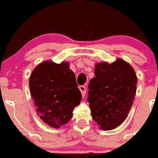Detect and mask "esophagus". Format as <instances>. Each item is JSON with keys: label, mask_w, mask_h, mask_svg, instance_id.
<instances>
[{"label": "esophagus", "mask_w": 158, "mask_h": 158, "mask_svg": "<svg viewBox=\"0 0 158 158\" xmlns=\"http://www.w3.org/2000/svg\"><path fill=\"white\" fill-rule=\"evenodd\" d=\"M79 90H80L82 97H84L85 96V94H86V88L85 86H79Z\"/></svg>", "instance_id": "34e87169"}]
</instances>
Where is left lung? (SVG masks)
<instances>
[{"label": "left lung", "mask_w": 158, "mask_h": 158, "mask_svg": "<svg viewBox=\"0 0 158 158\" xmlns=\"http://www.w3.org/2000/svg\"><path fill=\"white\" fill-rule=\"evenodd\" d=\"M94 73L88 97L92 118L99 128L109 131L124 122L131 110L137 76L131 65L120 59L111 64L97 63Z\"/></svg>", "instance_id": "obj_1"}]
</instances>
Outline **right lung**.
Here are the masks:
<instances>
[{
    "label": "right lung",
    "instance_id": "obj_1",
    "mask_svg": "<svg viewBox=\"0 0 158 158\" xmlns=\"http://www.w3.org/2000/svg\"><path fill=\"white\" fill-rule=\"evenodd\" d=\"M29 85L37 114L52 128L68 123L81 102V92L68 62L43 61L32 70Z\"/></svg>",
    "mask_w": 158,
    "mask_h": 158
}]
</instances>
